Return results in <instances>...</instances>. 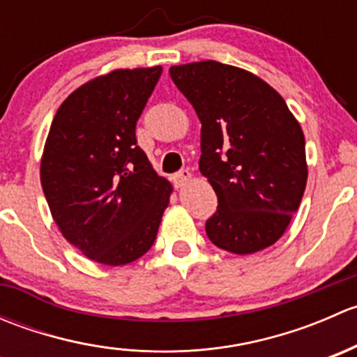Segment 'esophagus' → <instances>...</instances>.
<instances>
[{
  "label": "esophagus",
  "mask_w": 357,
  "mask_h": 357,
  "mask_svg": "<svg viewBox=\"0 0 357 357\" xmlns=\"http://www.w3.org/2000/svg\"><path fill=\"white\" fill-rule=\"evenodd\" d=\"M190 179H192V172H190L188 169H183V171H179L178 174L172 176V183H174L176 188H181V186H185Z\"/></svg>",
  "instance_id": "34e87169"
}]
</instances>
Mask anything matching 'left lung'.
I'll return each instance as SVG.
<instances>
[{
    "label": "left lung",
    "mask_w": 357,
    "mask_h": 357,
    "mask_svg": "<svg viewBox=\"0 0 357 357\" xmlns=\"http://www.w3.org/2000/svg\"><path fill=\"white\" fill-rule=\"evenodd\" d=\"M169 74L202 122L199 167L218 195L208 240L238 255L273 245L307 181L301 124L278 91L243 68L205 60Z\"/></svg>",
    "instance_id": "left-lung-1"
}]
</instances>
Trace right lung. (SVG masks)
<instances>
[{
  "label": "right lung",
  "instance_id": "obj_1",
  "mask_svg": "<svg viewBox=\"0 0 357 357\" xmlns=\"http://www.w3.org/2000/svg\"><path fill=\"white\" fill-rule=\"evenodd\" d=\"M162 67L119 68L93 79L56 110L41 185L68 243L105 266L150 250L172 186L136 142V122Z\"/></svg>",
  "mask_w": 357,
  "mask_h": 357
}]
</instances>
